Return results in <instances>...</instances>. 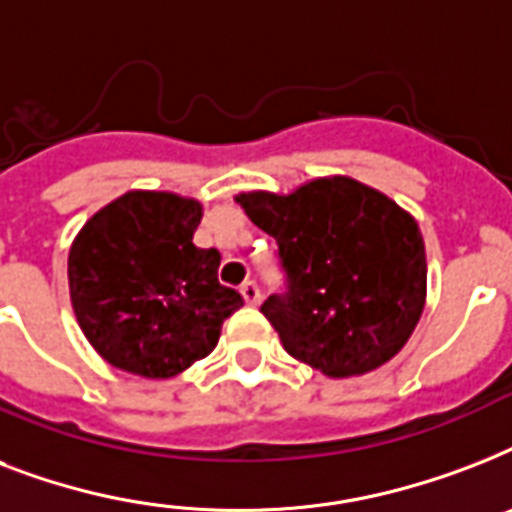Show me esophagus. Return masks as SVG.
I'll list each match as a JSON object with an SVG mask.
<instances>
[{
  "label": "esophagus",
  "mask_w": 512,
  "mask_h": 512,
  "mask_svg": "<svg viewBox=\"0 0 512 512\" xmlns=\"http://www.w3.org/2000/svg\"><path fill=\"white\" fill-rule=\"evenodd\" d=\"M241 297L247 300V305H260V300H263L260 287H257L255 281H244V284H241Z\"/></svg>",
  "instance_id": "obj_1"
}]
</instances>
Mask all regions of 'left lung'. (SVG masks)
Instances as JSON below:
<instances>
[{
	"instance_id": "8db88e82",
	"label": "left lung",
	"mask_w": 512,
	"mask_h": 512,
	"mask_svg": "<svg viewBox=\"0 0 512 512\" xmlns=\"http://www.w3.org/2000/svg\"><path fill=\"white\" fill-rule=\"evenodd\" d=\"M236 201L279 244L287 289L260 311L289 356L340 380L404 348L428 292L425 244L409 212L342 175Z\"/></svg>"
}]
</instances>
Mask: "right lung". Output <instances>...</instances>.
I'll return each mask as SVG.
<instances>
[{
	"instance_id": "1",
	"label": "right lung",
	"mask_w": 512,
	"mask_h": 512,
	"mask_svg": "<svg viewBox=\"0 0 512 512\" xmlns=\"http://www.w3.org/2000/svg\"><path fill=\"white\" fill-rule=\"evenodd\" d=\"M201 204L130 191L95 212L68 252L76 321L108 364L148 380L209 356L244 300L217 281L220 252L199 249Z\"/></svg>"
}]
</instances>
